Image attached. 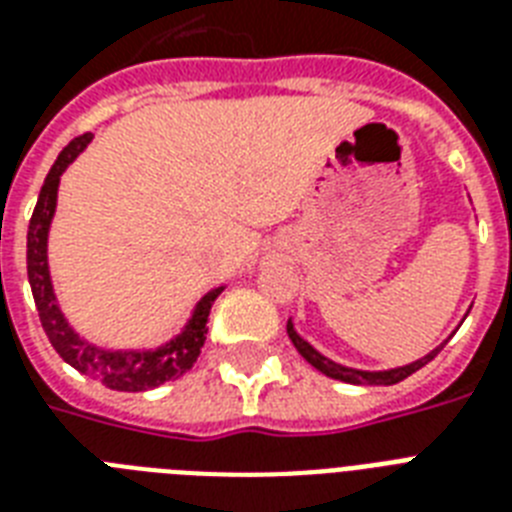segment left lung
I'll return each mask as SVG.
<instances>
[{
  "label": "left lung",
  "instance_id": "left-lung-1",
  "mask_svg": "<svg viewBox=\"0 0 512 512\" xmlns=\"http://www.w3.org/2000/svg\"><path fill=\"white\" fill-rule=\"evenodd\" d=\"M287 335H289V340H292V345L297 348V353H300V356H303L308 364L316 366L321 374H327V377H332V380L350 382V385H396V382L406 380V377L417 372V369H422V366L428 364V361H433V358L438 356V350L444 348L446 342H449V340H444L441 345H436V348L430 350L428 356L417 358V361H412V364L393 366V369H377V372H372V369H353V366L337 364V361L327 358L324 353H321V350L313 348L311 342L305 340V337L297 335L295 321L292 319L287 321Z\"/></svg>",
  "mask_w": 512,
  "mask_h": 512
}]
</instances>
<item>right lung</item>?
Segmentation results:
<instances>
[{
  "mask_svg": "<svg viewBox=\"0 0 512 512\" xmlns=\"http://www.w3.org/2000/svg\"><path fill=\"white\" fill-rule=\"evenodd\" d=\"M90 143L92 132L71 140L60 151L47 177H44L34 215H31V223H28V284H31V295H34L44 332H47L52 348L58 350L66 364H71L82 374L92 377V380L103 382L111 390L140 393V390L159 388L164 382L177 380L180 374L191 369L193 361L199 358L201 345L207 340L209 311H212L217 295L225 287L209 289L207 295L193 305L191 316L185 319L183 329L167 342H162V345H154V348H106V345H98V342L87 340V337L76 332L74 324L66 319V313L60 308L55 287H52L47 241H50L52 217H55V209H58L60 177L68 170V164H74L76 156L82 154Z\"/></svg>",
  "mask_w": 512,
  "mask_h": 512,
  "instance_id": "right-lung-1",
  "label": "right lung"
}]
</instances>
